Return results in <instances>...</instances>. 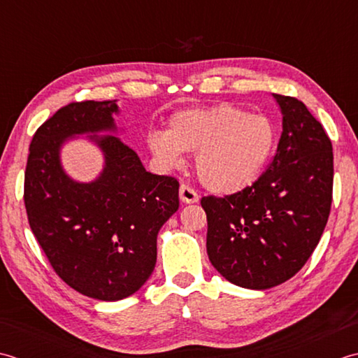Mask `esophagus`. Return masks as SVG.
<instances>
[{"label":"esophagus","mask_w":358,"mask_h":358,"mask_svg":"<svg viewBox=\"0 0 358 358\" xmlns=\"http://www.w3.org/2000/svg\"><path fill=\"white\" fill-rule=\"evenodd\" d=\"M179 198L184 203H194L199 201V194L196 193L192 187L182 184L179 187Z\"/></svg>","instance_id":"obj_1"}]
</instances>
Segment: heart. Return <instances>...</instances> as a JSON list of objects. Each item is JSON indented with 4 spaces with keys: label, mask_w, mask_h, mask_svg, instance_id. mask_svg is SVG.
<instances>
[{
    "label": "heart",
    "mask_w": 358,
    "mask_h": 358,
    "mask_svg": "<svg viewBox=\"0 0 358 358\" xmlns=\"http://www.w3.org/2000/svg\"><path fill=\"white\" fill-rule=\"evenodd\" d=\"M147 142L165 169L182 164L184 151L194 152L202 185L230 196L249 189L262 176L273 155L276 129L266 115L220 103L179 109L169 120V131H150Z\"/></svg>",
    "instance_id": "1"
}]
</instances>
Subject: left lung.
Wrapping results in <instances>:
<instances>
[{
	"instance_id": "1",
	"label": "left lung",
	"mask_w": 358,
	"mask_h": 358,
	"mask_svg": "<svg viewBox=\"0 0 358 358\" xmlns=\"http://www.w3.org/2000/svg\"><path fill=\"white\" fill-rule=\"evenodd\" d=\"M273 97L282 133L268 169L245 192L201 199L210 262L227 281L253 290L278 286L300 271L323 235L332 203L331 138L303 101Z\"/></svg>"
}]
</instances>
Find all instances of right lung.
Here are the masks:
<instances>
[{
	"label": "right lung",
	"instance_id": "1",
	"mask_svg": "<svg viewBox=\"0 0 358 358\" xmlns=\"http://www.w3.org/2000/svg\"><path fill=\"white\" fill-rule=\"evenodd\" d=\"M115 100L74 101L36 129L24 173L29 225L60 278L82 295L119 301L155 271L157 235L179 208V182L148 173L115 136ZM104 152L92 182H77L61 166V147L76 135Z\"/></svg>",
	"mask_w": 358,
	"mask_h": 358
}]
</instances>
